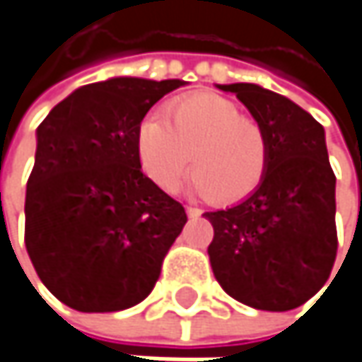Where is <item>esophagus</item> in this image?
Instances as JSON below:
<instances>
[{"mask_svg": "<svg viewBox=\"0 0 362 362\" xmlns=\"http://www.w3.org/2000/svg\"><path fill=\"white\" fill-rule=\"evenodd\" d=\"M186 213H188L190 219H197V217H201L202 215V211L201 209H197V206H186Z\"/></svg>", "mask_w": 362, "mask_h": 362, "instance_id": "obj_1", "label": "esophagus"}]
</instances>
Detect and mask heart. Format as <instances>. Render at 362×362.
I'll use <instances>...</instances> for the list:
<instances>
[{"label":"heart","mask_w":362,"mask_h":362,"mask_svg":"<svg viewBox=\"0 0 362 362\" xmlns=\"http://www.w3.org/2000/svg\"><path fill=\"white\" fill-rule=\"evenodd\" d=\"M137 151L143 172L163 192H174L190 165L192 190L217 204L247 199L268 168L264 129L217 94H192L168 106L161 117L145 118Z\"/></svg>","instance_id":"b5f03b06"}]
</instances>
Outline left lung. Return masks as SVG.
<instances>
[{
  "mask_svg": "<svg viewBox=\"0 0 362 362\" xmlns=\"http://www.w3.org/2000/svg\"><path fill=\"white\" fill-rule=\"evenodd\" d=\"M233 92L264 129L268 168L244 202L204 213L215 238L209 258L227 295L264 311L303 305L336 260V176L324 127L288 98L256 83Z\"/></svg>",
  "mask_w": 362,
  "mask_h": 362,
  "instance_id": "1",
  "label": "left lung"
}]
</instances>
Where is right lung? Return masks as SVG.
Here are the masks:
<instances>
[{"instance_id": "1", "label": "right lung", "mask_w": 362, "mask_h": 362, "mask_svg": "<svg viewBox=\"0 0 362 362\" xmlns=\"http://www.w3.org/2000/svg\"><path fill=\"white\" fill-rule=\"evenodd\" d=\"M180 79L115 77L75 90L36 131L24 242L34 270L77 311L143 301L188 221L141 172V120Z\"/></svg>"}]
</instances>
